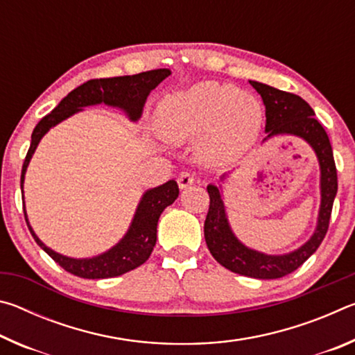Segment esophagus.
I'll list each match as a JSON object with an SVG mask.
<instances>
[{
    "instance_id": "34e87169",
    "label": "esophagus",
    "mask_w": 355,
    "mask_h": 355,
    "mask_svg": "<svg viewBox=\"0 0 355 355\" xmlns=\"http://www.w3.org/2000/svg\"><path fill=\"white\" fill-rule=\"evenodd\" d=\"M178 186L182 189H184V188H188V186H191L192 183L196 182V177H194V173H191V172H182L178 175Z\"/></svg>"
}]
</instances>
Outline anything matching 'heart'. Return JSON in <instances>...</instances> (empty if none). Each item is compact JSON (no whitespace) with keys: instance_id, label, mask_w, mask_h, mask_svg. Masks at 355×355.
<instances>
[{"instance_id":"b5f03b06","label":"heart","mask_w":355,"mask_h":355,"mask_svg":"<svg viewBox=\"0 0 355 355\" xmlns=\"http://www.w3.org/2000/svg\"><path fill=\"white\" fill-rule=\"evenodd\" d=\"M156 122L169 139H199L203 159L228 164L255 146L264 125V106L235 86L207 81L161 100Z\"/></svg>"}]
</instances>
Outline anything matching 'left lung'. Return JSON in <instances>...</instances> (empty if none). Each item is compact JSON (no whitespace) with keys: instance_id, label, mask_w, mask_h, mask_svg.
<instances>
[{"instance_id":"1","label":"left lung","mask_w":355,"mask_h":355,"mask_svg":"<svg viewBox=\"0 0 355 355\" xmlns=\"http://www.w3.org/2000/svg\"><path fill=\"white\" fill-rule=\"evenodd\" d=\"M250 86L261 95L266 106V142L277 136H294L309 144L316 155L320 164V192L321 203L318 211V220L313 235L307 243L288 254H264L243 244L233 233L230 222L227 218L224 196H222V183L228 173L220 175V184L209 183L207 191L209 194V209L205 219V241L214 260L228 271L261 280L280 279L291 274L305 260L315 254L320 248L329 228L330 213L338 189L336 182V167L334 161L332 146L322 125L315 119V111L307 101L299 95L279 91L268 84L249 81Z\"/></svg>"}]
</instances>
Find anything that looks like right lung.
<instances>
[{
	"label": "right lung",
	"mask_w": 355,
	"mask_h": 355,
	"mask_svg": "<svg viewBox=\"0 0 355 355\" xmlns=\"http://www.w3.org/2000/svg\"><path fill=\"white\" fill-rule=\"evenodd\" d=\"M169 75V69H158L142 71V73L131 76H114L91 80L73 89L67 97H64L59 101V105L55 110L35 125L31 135V146H29L21 169V196L29 161H31L42 137L50 131V128L56 127L58 123H61L62 120L69 119L73 114L83 111L84 107L101 103L123 111L128 120L136 123L142 116L144 105H146L148 94ZM178 192L180 189L175 180H169L164 184L147 189L142 194L139 203H137L135 216L131 219L127 233L120 238V241L114 244L111 249L103 252V254L87 258L67 257L48 248L46 244L40 241V238L35 235L31 224H29L26 207H23V211H25L26 224L33 238L35 239V243L59 266H62L65 271L83 279H110L128 272L131 269H136L148 260V257L152 254L156 244V227H158L159 216L164 211V208L172 205L177 200Z\"/></svg>",
	"instance_id": "obj_1"
}]
</instances>
